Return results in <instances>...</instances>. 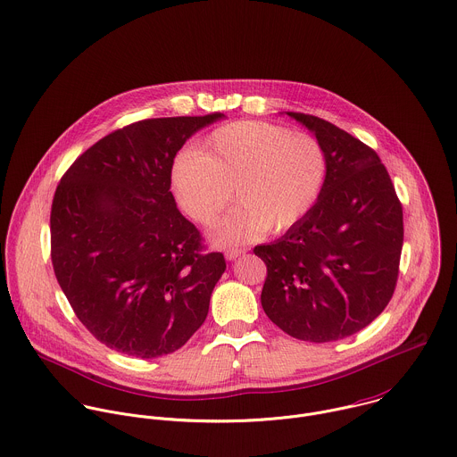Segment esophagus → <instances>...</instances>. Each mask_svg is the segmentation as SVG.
<instances>
[{"label": "esophagus", "mask_w": 457, "mask_h": 457, "mask_svg": "<svg viewBox=\"0 0 457 457\" xmlns=\"http://www.w3.org/2000/svg\"><path fill=\"white\" fill-rule=\"evenodd\" d=\"M242 254H245V249H228L224 256H226L228 262H233V260H237V258L242 256Z\"/></svg>", "instance_id": "34e87169"}]
</instances>
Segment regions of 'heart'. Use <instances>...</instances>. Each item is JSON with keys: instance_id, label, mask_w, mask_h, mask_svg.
<instances>
[{"instance_id": "obj_1", "label": "heart", "mask_w": 457, "mask_h": 457, "mask_svg": "<svg viewBox=\"0 0 457 457\" xmlns=\"http://www.w3.org/2000/svg\"><path fill=\"white\" fill-rule=\"evenodd\" d=\"M326 174V153L315 137L240 120L215 129L199 151L181 153L170 185L183 212L201 224L224 210L233 188L238 206L212 226L210 238L238 245L303 220L319 201Z\"/></svg>"}]
</instances>
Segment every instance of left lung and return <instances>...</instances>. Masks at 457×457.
Returning a JSON list of instances; mask_svg holds the SVG:
<instances>
[{
  "label": "left lung",
  "mask_w": 457,
  "mask_h": 457,
  "mask_svg": "<svg viewBox=\"0 0 457 457\" xmlns=\"http://www.w3.org/2000/svg\"><path fill=\"white\" fill-rule=\"evenodd\" d=\"M320 142L328 174L310 213L256 245L267 265L262 306L287 335L337 342L388 306L403 251V206L374 149L315 115L287 112Z\"/></svg>",
  "instance_id": "8db88e82"
}]
</instances>
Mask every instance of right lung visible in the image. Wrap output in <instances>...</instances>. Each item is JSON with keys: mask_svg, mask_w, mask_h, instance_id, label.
I'll return each instance as SVG.
<instances>
[{"mask_svg": "<svg viewBox=\"0 0 457 457\" xmlns=\"http://www.w3.org/2000/svg\"><path fill=\"white\" fill-rule=\"evenodd\" d=\"M224 113L133 122L88 147L51 206V262L79 322L106 347L160 358L203 326L226 270L170 192L176 153Z\"/></svg>", "mask_w": 457, "mask_h": 457, "instance_id": "1", "label": "right lung"}]
</instances>
